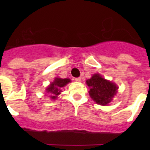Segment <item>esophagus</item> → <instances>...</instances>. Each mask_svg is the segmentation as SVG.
I'll return each instance as SVG.
<instances>
[{
  "mask_svg": "<svg viewBox=\"0 0 150 150\" xmlns=\"http://www.w3.org/2000/svg\"><path fill=\"white\" fill-rule=\"evenodd\" d=\"M75 81H76V82H81V78H80V77L75 78Z\"/></svg>",
  "mask_w": 150,
  "mask_h": 150,
  "instance_id": "34e87169",
  "label": "esophagus"
}]
</instances>
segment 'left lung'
I'll use <instances>...</instances> for the list:
<instances>
[{
    "mask_svg": "<svg viewBox=\"0 0 150 150\" xmlns=\"http://www.w3.org/2000/svg\"><path fill=\"white\" fill-rule=\"evenodd\" d=\"M86 84L90 88L88 91L90 97L100 105L106 106L110 104L117 92V86L103 78L99 74H94L87 79Z\"/></svg>",
    "mask_w": 150,
    "mask_h": 150,
    "instance_id": "obj_1",
    "label": "left lung"
}]
</instances>
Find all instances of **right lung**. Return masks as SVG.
I'll use <instances>...</instances> for the list:
<instances>
[{"label":"right lung","instance_id":"1","mask_svg":"<svg viewBox=\"0 0 150 150\" xmlns=\"http://www.w3.org/2000/svg\"><path fill=\"white\" fill-rule=\"evenodd\" d=\"M71 82V79L68 78L62 79V78L55 77L54 81L50 83V86L46 88V91H47V93H50L51 95L50 98L55 100L62 92V88Z\"/></svg>","mask_w":150,"mask_h":150}]
</instances>
